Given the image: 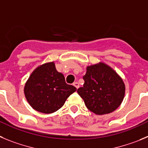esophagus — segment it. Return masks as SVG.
Wrapping results in <instances>:
<instances>
[{"label": "esophagus", "instance_id": "obj_1", "mask_svg": "<svg viewBox=\"0 0 148 148\" xmlns=\"http://www.w3.org/2000/svg\"><path fill=\"white\" fill-rule=\"evenodd\" d=\"M73 86H74V87L76 88H79V84L78 83V82H74V83H73Z\"/></svg>", "mask_w": 148, "mask_h": 148}]
</instances>
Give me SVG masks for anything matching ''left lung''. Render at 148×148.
Listing matches in <instances>:
<instances>
[{
  "mask_svg": "<svg viewBox=\"0 0 148 148\" xmlns=\"http://www.w3.org/2000/svg\"><path fill=\"white\" fill-rule=\"evenodd\" d=\"M83 79V86L77 89V93L91 112L97 115L109 114L120 106L125 86L111 68L102 62L88 66Z\"/></svg>",
  "mask_w": 148,
  "mask_h": 148,
  "instance_id": "obj_1",
  "label": "left lung"
}]
</instances>
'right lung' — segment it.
Returning <instances> with one entry per match:
<instances>
[{
  "label": "right lung",
  "instance_id": "1",
  "mask_svg": "<svg viewBox=\"0 0 148 148\" xmlns=\"http://www.w3.org/2000/svg\"><path fill=\"white\" fill-rule=\"evenodd\" d=\"M76 90L74 86L66 83L63 74L57 71L54 62H51L33 71L26 82L24 93L34 110L51 114L59 110Z\"/></svg>",
  "mask_w": 148,
  "mask_h": 148
}]
</instances>
